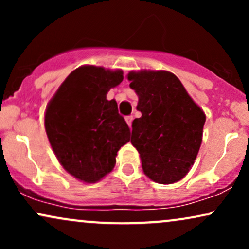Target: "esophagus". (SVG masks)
<instances>
[{
	"instance_id": "esophagus-1",
	"label": "esophagus",
	"mask_w": 249,
	"mask_h": 249,
	"mask_svg": "<svg viewBox=\"0 0 249 249\" xmlns=\"http://www.w3.org/2000/svg\"><path fill=\"white\" fill-rule=\"evenodd\" d=\"M125 121H126V123H127V125L128 126L131 127V125H132V121H133V117L132 116H127L126 118H125Z\"/></svg>"
}]
</instances>
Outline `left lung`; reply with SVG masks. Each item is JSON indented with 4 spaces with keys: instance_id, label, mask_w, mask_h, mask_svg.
I'll return each instance as SVG.
<instances>
[{
    "instance_id": "left-lung-1",
    "label": "left lung",
    "mask_w": 249,
    "mask_h": 249,
    "mask_svg": "<svg viewBox=\"0 0 249 249\" xmlns=\"http://www.w3.org/2000/svg\"><path fill=\"white\" fill-rule=\"evenodd\" d=\"M127 79L142 112L132 122L131 144L145 176L162 185L179 181L198 156L206 115L170 71H131Z\"/></svg>"
}]
</instances>
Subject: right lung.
I'll list each match as a JSON object with an SVG mask.
<instances>
[{"label": "right lung", "instance_id": "add662e5", "mask_svg": "<svg viewBox=\"0 0 249 249\" xmlns=\"http://www.w3.org/2000/svg\"><path fill=\"white\" fill-rule=\"evenodd\" d=\"M123 78L119 69L83 65L65 78L45 108V132L56 158L87 184L110 173L119 148L130 142V128L117 102L107 99Z\"/></svg>", "mask_w": 249, "mask_h": 249}]
</instances>
